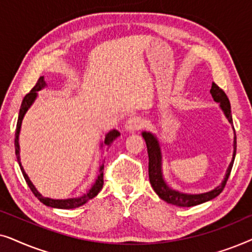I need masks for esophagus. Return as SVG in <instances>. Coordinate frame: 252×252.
Returning a JSON list of instances; mask_svg holds the SVG:
<instances>
[{"label":"esophagus","mask_w":252,"mask_h":252,"mask_svg":"<svg viewBox=\"0 0 252 252\" xmlns=\"http://www.w3.org/2000/svg\"><path fill=\"white\" fill-rule=\"evenodd\" d=\"M143 125L142 119L139 118V117H132L127 120L125 124V129L129 130V132H135V130L140 129Z\"/></svg>","instance_id":"esophagus-1"}]
</instances>
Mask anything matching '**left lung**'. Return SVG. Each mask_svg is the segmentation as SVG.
<instances>
[{"label":"left lung","mask_w":252,"mask_h":252,"mask_svg":"<svg viewBox=\"0 0 252 252\" xmlns=\"http://www.w3.org/2000/svg\"><path fill=\"white\" fill-rule=\"evenodd\" d=\"M211 93L213 99L216 102L220 103V108L225 113L226 118L228 119V122L233 125V118H232V111H230V103L229 99L225 94V92L219 87L218 85H216L215 82H212ZM235 133V129H234ZM142 136L144 141H146L147 149H148V156H149V180L150 184L153 186L154 190L156 191V194L159 196L161 199H164L165 202L170 203V204L177 205V206H185V208H190V206H195L202 203H205L208 201H211L215 197H217L220 192L225 188L226 182L228 180L230 171H232L234 159H235L236 155V134L234 136V153H233V159L230 161L228 168H227V173L225 175V179L221 182V185H219L218 187H216L213 190L203 192V194H184V192L177 191L174 189L168 187L163 178V172H161V153H160V147L159 142H158L157 137L149 132H143Z\"/></svg>","instance_id":"left-lung-1"}]
</instances>
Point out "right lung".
Returning a JSON list of instances; mask_svg holds the SVG:
<instances>
[{
    "label": "right lung",
    "instance_id": "1",
    "mask_svg": "<svg viewBox=\"0 0 252 252\" xmlns=\"http://www.w3.org/2000/svg\"><path fill=\"white\" fill-rule=\"evenodd\" d=\"M46 81H44L43 77H40L39 80H37L36 85L34 86L32 88V91H31L29 94H26L25 97H24L23 102H22V105H20V110H19V116H18V122H17V127H16V133H15V149H16V156H17V160H18V164L20 166V170H22V173L24 175V178H25L26 180V184L29 185V187L31 188V190L34 195L36 196L37 198L40 199V202H42L44 205L47 206H50V208H57V209H74V208H78V206H81L84 205L86 202H88L89 199L94 198L96 195L98 194L99 191H101V189L103 188V184H104V180H103V171H104V164L101 165V167H99V174L97 175V179H96L95 184L93 185V187L89 189V190L84 194L80 197H77V198H67V199H53V198H49V197H43L42 195L40 194L39 191L36 190L35 187H34L32 182L27 177V174L25 173V171H24V168L22 166V163H20V157H19V132H20V126H22V122H23V118L24 116H25V113L27 110L30 109V106L33 104V102L35 101L36 96H37V92L41 91V89L46 87ZM120 135V133L118 130L116 129H112L110 130V132L106 134L105 135V140H104V144L106 146H110L113 142V140H116V137H118Z\"/></svg>",
    "mask_w": 252,
    "mask_h": 252
}]
</instances>
